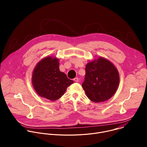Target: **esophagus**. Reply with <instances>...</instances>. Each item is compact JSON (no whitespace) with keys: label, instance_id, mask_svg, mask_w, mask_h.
Returning a JSON list of instances; mask_svg holds the SVG:
<instances>
[{"label":"esophagus","instance_id":"1","mask_svg":"<svg viewBox=\"0 0 147 147\" xmlns=\"http://www.w3.org/2000/svg\"><path fill=\"white\" fill-rule=\"evenodd\" d=\"M74 81H76V82H78L79 79H78V77H76V78H74Z\"/></svg>","mask_w":147,"mask_h":147}]
</instances>
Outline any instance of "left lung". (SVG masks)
<instances>
[{
  "label": "left lung",
  "mask_w": 147,
  "mask_h": 147,
  "mask_svg": "<svg viewBox=\"0 0 147 147\" xmlns=\"http://www.w3.org/2000/svg\"><path fill=\"white\" fill-rule=\"evenodd\" d=\"M119 84L117 69L106 59L99 57L86 65L82 87L91 101L102 102L110 99L116 92Z\"/></svg>",
  "instance_id": "8db88e82"
}]
</instances>
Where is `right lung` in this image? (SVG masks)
Here are the masks:
<instances>
[{"mask_svg":"<svg viewBox=\"0 0 147 147\" xmlns=\"http://www.w3.org/2000/svg\"><path fill=\"white\" fill-rule=\"evenodd\" d=\"M32 82L39 96L53 101L63 95L73 81L60 71L59 59L47 57L36 66L33 71Z\"/></svg>","mask_w":147,"mask_h":147,"instance_id":"right-lung-1","label":"right lung"}]
</instances>
